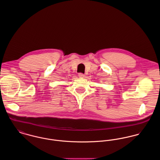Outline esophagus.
<instances>
[{"label": "esophagus", "instance_id": "1", "mask_svg": "<svg viewBox=\"0 0 160 160\" xmlns=\"http://www.w3.org/2000/svg\"><path fill=\"white\" fill-rule=\"evenodd\" d=\"M78 76H79V78H84V77L85 76L84 74L83 73H81V72H79V73L78 74Z\"/></svg>", "mask_w": 160, "mask_h": 160}]
</instances>
